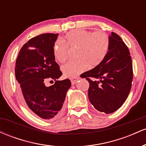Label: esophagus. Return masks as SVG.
Wrapping results in <instances>:
<instances>
[{
    "label": "esophagus",
    "mask_w": 146,
    "mask_h": 146,
    "mask_svg": "<svg viewBox=\"0 0 146 146\" xmlns=\"http://www.w3.org/2000/svg\"><path fill=\"white\" fill-rule=\"evenodd\" d=\"M79 80V78H71V82L72 84H75V83L77 82V81Z\"/></svg>",
    "instance_id": "obj_1"
}]
</instances>
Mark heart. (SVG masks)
Segmentation results:
<instances>
[{
  "label": "heart",
  "instance_id": "heart-1",
  "mask_svg": "<svg viewBox=\"0 0 146 146\" xmlns=\"http://www.w3.org/2000/svg\"><path fill=\"white\" fill-rule=\"evenodd\" d=\"M64 42L60 40L53 45V55L60 62L68 58L69 48L77 47L76 59L72 60L62 66L64 76L75 78L87 69L94 67L105 58L110 48L108 35L104 31H93L84 29H77L69 31L65 36Z\"/></svg>",
  "mask_w": 146,
  "mask_h": 146
}]
</instances>
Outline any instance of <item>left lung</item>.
<instances>
[{"label": "left lung", "instance_id": "1", "mask_svg": "<svg viewBox=\"0 0 146 146\" xmlns=\"http://www.w3.org/2000/svg\"><path fill=\"white\" fill-rule=\"evenodd\" d=\"M109 38L110 48L104 59L80 75L89 82L88 94L91 104L106 114L116 111L123 105L131 89L133 78L128 48L117 33L112 32Z\"/></svg>", "mask_w": 146, "mask_h": 146}]
</instances>
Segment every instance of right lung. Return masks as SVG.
Instances as JSON below:
<instances>
[{
    "label": "right lung",
    "instance_id": "1",
    "mask_svg": "<svg viewBox=\"0 0 146 146\" xmlns=\"http://www.w3.org/2000/svg\"><path fill=\"white\" fill-rule=\"evenodd\" d=\"M58 36L43 33L30 39L19 51L15 66L23 102L33 113L46 120L55 119L62 114L66 92L71 86L68 79L58 80L62 75L53 55ZM48 79L56 82L47 87L44 83Z\"/></svg>",
    "mask_w": 146,
    "mask_h": 146
}]
</instances>
